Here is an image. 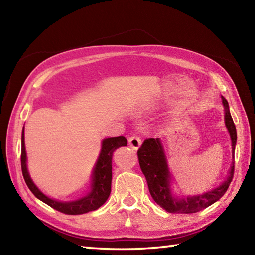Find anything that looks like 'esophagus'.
<instances>
[{"mask_svg":"<svg viewBox=\"0 0 255 255\" xmlns=\"http://www.w3.org/2000/svg\"><path fill=\"white\" fill-rule=\"evenodd\" d=\"M128 142H129V144H130V147L132 149L137 150V149H139L140 145H141L142 140H141V138H140L139 136H137V134H132V136L129 138Z\"/></svg>","mask_w":255,"mask_h":255,"instance_id":"34e87169","label":"esophagus"}]
</instances>
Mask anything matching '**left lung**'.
Instances as JSON below:
<instances>
[{
	"mask_svg": "<svg viewBox=\"0 0 255 255\" xmlns=\"http://www.w3.org/2000/svg\"><path fill=\"white\" fill-rule=\"evenodd\" d=\"M223 97L225 106V123L228 129L232 143V164L228 177L217 188L196 196L180 198L173 195L171 189V173L167 166L164 149L159 138L145 139L138 150V159L141 171L148 183L149 192L154 202L171 214H193L207 208L217 202L228 189L235 173V148L237 142V130L230 115L228 102Z\"/></svg>",
	"mask_w": 255,
	"mask_h": 255,
	"instance_id": "left-lung-1",
	"label": "left lung"
}]
</instances>
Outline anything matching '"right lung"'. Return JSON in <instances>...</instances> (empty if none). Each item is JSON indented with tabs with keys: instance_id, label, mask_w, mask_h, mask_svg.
<instances>
[{
	"instance_id": "1",
	"label": "right lung",
	"mask_w": 255,
	"mask_h": 255,
	"mask_svg": "<svg viewBox=\"0 0 255 255\" xmlns=\"http://www.w3.org/2000/svg\"><path fill=\"white\" fill-rule=\"evenodd\" d=\"M24 130L21 133V172H23L24 180L30 192L41 202L49 205L50 207L60 213L67 215H81L89 211L96 210L104 204L111 194L112 186V159L114 151L121 147H126L127 139L125 137H115L104 139L102 142V150L99 159L94 167L93 175H92L91 191L86 196L80 198L75 202H59V200L49 198L38 188L27 170L26 164V150L24 141Z\"/></svg>"
}]
</instances>
